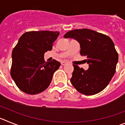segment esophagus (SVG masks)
<instances>
[{"mask_svg": "<svg viewBox=\"0 0 125 125\" xmlns=\"http://www.w3.org/2000/svg\"><path fill=\"white\" fill-rule=\"evenodd\" d=\"M67 62H65V61L62 62H61L62 65H66V64H67Z\"/></svg>", "mask_w": 125, "mask_h": 125, "instance_id": "34e87169", "label": "esophagus"}]
</instances>
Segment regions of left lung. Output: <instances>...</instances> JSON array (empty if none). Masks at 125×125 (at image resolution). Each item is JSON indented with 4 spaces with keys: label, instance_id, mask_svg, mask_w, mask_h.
Segmentation results:
<instances>
[{
    "label": "left lung",
    "instance_id": "obj_1",
    "mask_svg": "<svg viewBox=\"0 0 125 125\" xmlns=\"http://www.w3.org/2000/svg\"><path fill=\"white\" fill-rule=\"evenodd\" d=\"M76 40L80 45V54L86 57L89 65L85 70L73 65L70 82L80 93L95 95L106 87L116 71L118 54L108 36L90 29L71 30L63 36Z\"/></svg>",
    "mask_w": 125,
    "mask_h": 125
}]
</instances>
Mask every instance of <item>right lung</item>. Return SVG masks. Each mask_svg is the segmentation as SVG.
Here are the masks:
<instances>
[{
    "mask_svg": "<svg viewBox=\"0 0 125 125\" xmlns=\"http://www.w3.org/2000/svg\"><path fill=\"white\" fill-rule=\"evenodd\" d=\"M60 32L32 31L23 33L12 53L10 74L19 89L30 95L46 90L60 63L45 62L44 54L51 50Z\"/></svg>",
    "mask_w": 125,
    "mask_h": 125,
    "instance_id": "right-lung-1",
    "label": "right lung"
}]
</instances>
